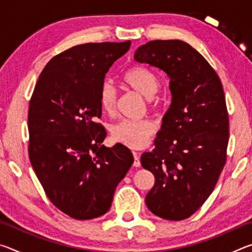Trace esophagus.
Here are the masks:
<instances>
[{"mask_svg": "<svg viewBox=\"0 0 252 252\" xmlns=\"http://www.w3.org/2000/svg\"><path fill=\"white\" fill-rule=\"evenodd\" d=\"M133 158H134V162H133V165L134 167H140V164H141V162H140V157H139V153L133 151Z\"/></svg>", "mask_w": 252, "mask_h": 252, "instance_id": "34e87169", "label": "esophagus"}]
</instances>
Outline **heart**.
I'll list each match as a JSON object with an SVG mask.
<instances>
[{"label":"heart","mask_w":252,"mask_h":252,"mask_svg":"<svg viewBox=\"0 0 252 252\" xmlns=\"http://www.w3.org/2000/svg\"><path fill=\"white\" fill-rule=\"evenodd\" d=\"M121 81L126 87L149 97L151 108L158 105V99L152 97L159 89V80L150 70L142 66H131L121 74ZM100 108L105 114L113 116L117 110V91L112 85L104 82L99 92ZM156 132V126L149 120H123L111 130L113 141L130 149L146 147Z\"/></svg>","instance_id":"obj_1"}]
</instances>
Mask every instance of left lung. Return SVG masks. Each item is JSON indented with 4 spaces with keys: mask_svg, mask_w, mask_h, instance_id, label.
Instances as JSON below:
<instances>
[{
    "mask_svg": "<svg viewBox=\"0 0 252 252\" xmlns=\"http://www.w3.org/2000/svg\"><path fill=\"white\" fill-rule=\"evenodd\" d=\"M134 60L163 70L172 94L156 148L141 156L142 167L155 176L147 207L162 219H187L206 202L227 161L222 84L207 60L180 40L148 42Z\"/></svg>",
    "mask_w": 252,
    "mask_h": 252,
    "instance_id": "obj_1",
    "label": "left lung"
}]
</instances>
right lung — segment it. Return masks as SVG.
Wrapping results in <instances>:
<instances>
[{"label": "right lung", "mask_w": 252, "mask_h": 252, "mask_svg": "<svg viewBox=\"0 0 252 252\" xmlns=\"http://www.w3.org/2000/svg\"><path fill=\"white\" fill-rule=\"evenodd\" d=\"M131 41L72 46L42 71L30 100L29 157L45 194L76 220L109 211L133 156L117 143L105 148L99 92L105 73Z\"/></svg>", "instance_id": "right-lung-1"}]
</instances>
